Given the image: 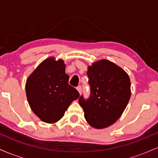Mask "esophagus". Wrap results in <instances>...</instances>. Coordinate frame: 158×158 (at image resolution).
<instances>
[{
    "label": "esophagus",
    "instance_id": "esophagus-1",
    "mask_svg": "<svg viewBox=\"0 0 158 158\" xmlns=\"http://www.w3.org/2000/svg\"><path fill=\"white\" fill-rule=\"evenodd\" d=\"M77 90L79 91V94H81V92H82V88H81V86H78L77 87Z\"/></svg>",
    "mask_w": 158,
    "mask_h": 158
}]
</instances>
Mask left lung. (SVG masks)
I'll list each match as a JSON object with an SVG mask.
<instances>
[{"label": "left lung", "mask_w": 158, "mask_h": 158, "mask_svg": "<svg viewBox=\"0 0 158 158\" xmlns=\"http://www.w3.org/2000/svg\"><path fill=\"white\" fill-rule=\"evenodd\" d=\"M87 75L90 97L85 99L81 96L79 99L85 118L97 129L111 126L122 115L131 97L129 77L120 67L106 59L88 67Z\"/></svg>", "instance_id": "8db88e82"}]
</instances>
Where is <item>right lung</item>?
Listing matches in <instances>:
<instances>
[{
    "label": "right lung",
    "instance_id": "1",
    "mask_svg": "<svg viewBox=\"0 0 158 158\" xmlns=\"http://www.w3.org/2000/svg\"><path fill=\"white\" fill-rule=\"evenodd\" d=\"M68 81L64 61H56L53 57L43 61L28 77L25 87L27 100L43 122L59 121L71 102L79 98V92Z\"/></svg>",
    "mask_w": 158,
    "mask_h": 158
}]
</instances>
